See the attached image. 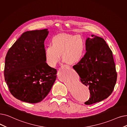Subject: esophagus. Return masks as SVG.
I'll use <instances>...</instances> for the list:
<instances>
[{
  "label": "esophagus",
  "mask_w": 127,
  "mask_h": 127,
  "mask_svg": "<svg viewBox=\"0 0 127 127\" xmlns=\"http://www.w3.org/2000/svg\"><path fill=\"white\" fill-rule=\"evenodd\" d=\"M64 66H66L68 67V65H64Z\"/></svg>",
  "instance_id": "34e87169"
}]
</instances>
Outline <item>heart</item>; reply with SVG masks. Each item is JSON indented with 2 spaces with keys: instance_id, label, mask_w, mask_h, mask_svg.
I'll return each mask as SVG.
<instances>
[{
  "instance_id": "b5f03b06",
  "label": "heart",
  "mask_w": 127,
  "mask_h": 127,
  "mask_svg": "<svg viewBox=\"0 0 127 127\" xmlns=\"http://www.w3.org/2000/svg\"><path fill=\"white\" fill-rule=\"evenodd\" d=\"M51 43L45 51V61L51 67L56 66L61 54L63 60L70 64L78 63L84 56L85 41L78 35L59 34L52 38Z\"/></svg>"
}]
</instances>
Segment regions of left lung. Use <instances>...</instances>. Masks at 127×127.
<instances>
[{"label":"left lung","mask_w":127,"mask_h":127,"mask_svg":"<svg viewBox=\"0 0 127 127\" xmlns=\"http://www.w3.org/2000/svg\"><path fill=\"white\" fill-rule=\"evenodd\" d=\"M93 36L87 38V52L73 67L82 83L89 87L90 98L85 102L86 105L107 98L114 90L117 77L112 51L102 38Z\"/></svg>","instance_id":"obj_1"}]
</instances>
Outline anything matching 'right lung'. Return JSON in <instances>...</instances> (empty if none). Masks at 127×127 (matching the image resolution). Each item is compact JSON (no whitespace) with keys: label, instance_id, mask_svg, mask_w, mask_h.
<instances>
[{"label":"right lung","instance_id":"obj_1","mask_svg":"<svg viewBox=\"0 0 127 127\" xmlns=\"http://www.w3.org/2000/svg\"><path fill=\"white\" fill-rule=\"evenodd\" d=\"M47 29L27 31L7 53L4 79L14 97L23 102H41L50 91L57 78V69L47 64L44 41Z\"/></svg>","mask_w":127,"mask_h":127}]
</instances>
